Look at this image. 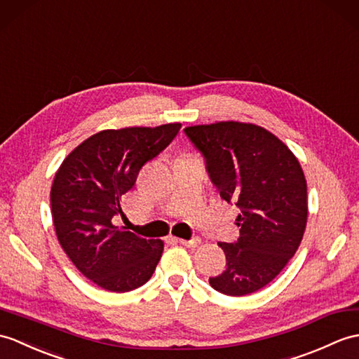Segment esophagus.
Here are the masks:
<instances>
[{
	"label": "esophagus",
	"mask_w": 359,
	"mask_h": 359,
	"mask_svg": "<svg viewBox=\"0 0 359 359\" xmlns=\"http://www.w3.org/2000/svg\"><path fill=\"white\" fill-rule=\"evenodd\" d=\"M176 241H177V243L183 245V246H187V248H196V246H198L200 243H202V240H200L198 237H196V238H191V240H185V238H176Z\"/></svg>",
	"instance_id": "1"
}]
</instances>
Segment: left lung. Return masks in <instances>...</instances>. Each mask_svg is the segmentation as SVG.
<instances>
[{"label":"left lung","mask_w":359,"mask_h":359,"mask_svg":"<svg viewBox=\"0 0 359 359\" xmlns=\"http://www.w3.org/2000/svg\"><path fill=\"white\" fill-rule=\"evenodd\" d=\"M187 136L203 154L220 197L240 208L236 243H219L226 269L210 285L231 297L252 294L285 269L307 223V185L295 154L255 123L194 125Z\"/></svg>","instance_id":"left-lung-1"}]
</instances>
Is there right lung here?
<instances>
[{
  "label": "right lung",
  "mask_w": 359,
  "mask_h": 359,
  "mask_svg": "<svg viewBox=\"0 0 359 359\" xmlns=\"http://www.w3.org/2000/svg\"><path fill=\"white\" fill-rule=\"evenodd\" d=\"M182 123L102 130L79 144L56 171L50 205L57 241L86 278L110 292H128L151 278L162 240H147L113 217L142 166L176 137Z\"/></svg>",
  "instance_id": "1"
}]
</instances>
